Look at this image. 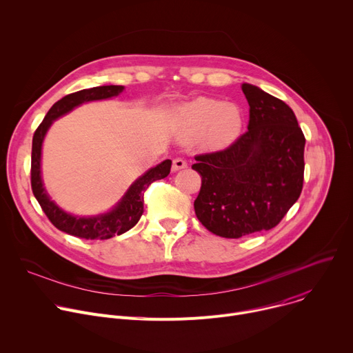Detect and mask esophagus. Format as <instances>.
Listing matches in <instances>:
<instances>
[{"instance_id":"1","label":"esophagus","mask_w":353,"mask_h":353,"mask_svg":"<svg viewBox=\"0 0 353 353\" xmlns=\"http://www.w3.org/2000/svg\"><path fill=\"white\" fill-rule=\"evenodd\" d=\"M185 168H187V162L183 158L173 159V165H172L173 172H177V170H181V169H185Z\"/></svg>"}]
</instances>
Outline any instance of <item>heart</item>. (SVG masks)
<instances>
[{"label":"heart","mask_w":353,"mask_h":353,"mask_svg":"<svg viewBox=\"0 0 353 353\" xmlns=\"http://www.w3.org/2000/svg\"><path fill=\"white\" fill-rule=\"evenodd\" d=\"M183 135L194 139L203 135L211 149H223L240 135L243 114L239 106L214 97H198L179 110Z\"/></svg>","instance_id":"heart-1"}]
</instances>
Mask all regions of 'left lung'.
Wrapping results in <instances>:
<instances>
[{
  "label": "left lung",
  "instance_id": "8db88e82",
  "mask_svg": "<svg viewBox=\"0 0 353 353\" xmlns=\"http://www.w3.org/2000/svg\"><path fill=\"white\" fill-rule=\"evenodd\" d=\"M248 130L222 150L195 155L201 176L194 201L198 221L226 239L270 230L300 196L306 138L292 109L260 88L243 83Z\"/></svg>",
  "mask_w": 353,
  "mask_h": 353
}]
</instances>
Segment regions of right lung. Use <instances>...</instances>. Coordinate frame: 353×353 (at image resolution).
I'll return each mask as SVG.
<instances>
[{
    "instance_id": "add662e5",
    "label": "right lung",
    "mask_w": 353,
    "mask_h": 353,
    "mask_svg": "<svg viewBox=\"0 0 353 353\" xmlns=\"http://www.w3.org/2000/svg\"><path fill=\"white\" fill-rule=\"evenodd\" d=\"M124 86L108 85L96 86L90 89L78 90L70 93L56 102L48 110L40 125L36 128L32 141V165H30V183L32 191L40 204L43 212L59 230L65 232L71 236L86 239V240H106L116 234H123L137 225L143 212V192L146 188L157 180L165 179L170 173L172 161L166 159L157 168L148 170L141 176L125 192L119 205L105 214L94 218H77L63 210H60L44 191L40 177V158H41V143L44 135L52 125V123L60 116L71 112L74 108L90 102V100L109 99L123 92Z\"/></svg>"
}]
</instances>
